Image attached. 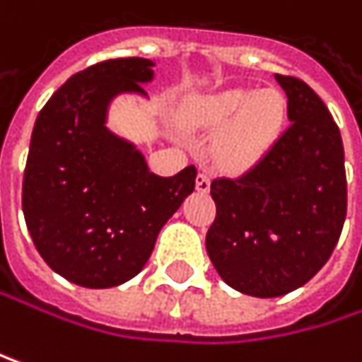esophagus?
Returning <instances> with one entry per match:
<instances>
[{
  "mask_svg": "<svg viewBox=\"0 0 362 362\" xmlns=\"http://www.w3.org/2000/svg\"><path fill=\"white\" fill-rule=\"evenodd\" d=\"M195 185H197V191H199V193H208V191H210V175H208L206 171L197 173Z\"/></svg>",
  "mask_w": 362,
  "mask_h": 362,
  "instance_id": "obj_1",
  "label": "esophagus"
}]
</instances>
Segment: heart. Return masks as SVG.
<instances>
[{
	"mask_svg": "<svg viewBox=\"0 0 362 362\" xmlns=\"http://www.w3.org/2000/svg\"><path fill=\"white\" fill-rule=\"evenodd\" d=\"M191 122L202 129L225 127L216 139V156L229 169H246L278 137L284 122V99L278 90L231 88L193 105Z\"/></svg>",
	"mask_w": 362,
	"mask_h": 362,
	"instance_id": "b5f03b06",
	"label": "heart"
}]
</instances>
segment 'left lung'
I'll use <instances>...</instances> for the list:
<instances>
[{"label":"left lung","mask_w":362,"mask_h":362,"mask_svg":"<svg viewBox=\"0 0 362 362\" xmlns=\"http://www.w3.org/2000/svg\"><path fill=\"white\" fill-rule=\"evenodd\" d=\"M276 80L293 122L246 173L214 180L216 218L206 235L221 278L263 299L286 295L322 269L348 210L339 127L303 80Z\"/></svg>","instance_id":"8db88e82"}]
</instances>
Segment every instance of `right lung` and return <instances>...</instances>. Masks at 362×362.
Wrapping results in <instances>:
<instances>
[{
  "instance_id": "1",
  "label": "right lung",
  "mask_w": 362,
  "mask_h": 362,
  "mask_svg": "<svg viewBox=\"0 0 362 362\" xmlns=\"http://www.w3.org/2000/svg\"><path fill=\"white\" fill-rule=\"evenodd\" d=\"M152 61L107 59L74 74L40 110L23 175V212L40 257L84 288L141 272L163 225L195 191V165L171 177L148 171L129 141L105 129L116 93L146 95Z\"/></svg>"
}]
</instances>
